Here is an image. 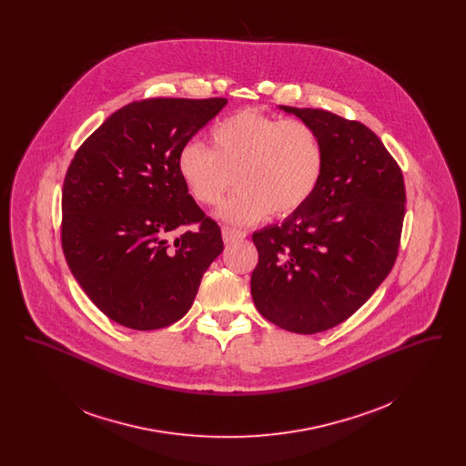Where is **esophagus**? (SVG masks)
Returning a JSON list of instances; mask_svg holds the SVG:
<instances>
[{"instance_id": "obj_1", "label": "esophagus", "mask_w": 466, "mask_h": 466, "mask_svg": "<svg viewBox=\"0 0 466 466\" xmlns=\"http://www.w3.org/2000/svg\"><path fill=\"white\" fill-rule=\"evenodd\" d=\"M222 236L225 243H234V241L244 239V238H246V232L239 230V228H234V227H228V225H223Z\"/></svg>"}]
</instances>
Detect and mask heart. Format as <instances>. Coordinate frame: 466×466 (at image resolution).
I'll return each mask as SVG.
<instances>
[{"label": "heart", "mask_w": 466, "mask_h": 466, "mask_svg": "<svg viewBox=\"0 0 466 466\" xmlns=\"http://www.w3.org/2000/svg\"><path fill=\"white\" fill-rule=\"evenodd\" d=\"M177 175L202 206H217L236 185L220 217L248 225L270 213L289 217L304 208L325 171V147L318 131L299 118H279L244 108L220 120L211 131V148L185 143Z\"/></svg>", "instance_id": "b5f03b06"}]
</instances>
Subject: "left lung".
<instances>
[{"mask_svg": "<svg viewBox=\"0 0 466 466\" xmlns=\"http://www.w3.org/2000/svg\"><path fill=\"white\" fill-rule=\"evenodd\" d=\"M283 110L318 131L325 171L304 208L253 234L251 295L276 327L323 332L353 316L395 266L405 183L399 162L361 122L314 108Z\"/></svg>", "mask_w": 466, "mask_h": 466, "instance_id": "left-lung-1", "label": "left lung"}]
</instances>
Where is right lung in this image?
Segmentation results:
<instances>
[{
	"instance_id": "obj_1",
	"label": "right lung",
	"mask_w": 466,
	"mask_h": 466,
	"mask_svg": "<svg viewBox=\"0 0 466 466\" xmlns=\"http://www.w3.org/2000/svg\"><path fill=\"white\" fill-rule=\"evenodd\" d=\"M225 97H148L110 115L76 150L63 185L61 243L96 308L133 330L164 329L194 304L222 230L177 175L179 148ZM198 224L175 244L179 226Z\"/></svg>"
}]
</instances>
